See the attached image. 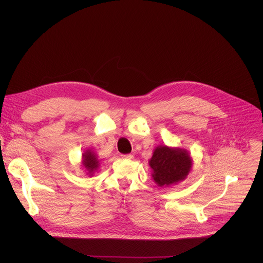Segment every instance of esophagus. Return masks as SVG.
Masks as SVG:
<instances>
[{
  "label": "esophagus",
  "mask_w": 263,
  "mask_h": 263,
  "mask_svg": "<svg viewBox=\"0 0 263 263\" xmlns=\"http://www.w3.org/2000/svg\"><path fill=\"white\" fill-rule=\"evenodd\" d=\"M122 157L124 159H133V155H131V154H125V155H122Z\"/></svg>",
  "instance_id": "34e87169"
}]
</instances>
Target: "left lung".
<instances>
[{"label":"left lung","mask_w":263,"mask_h":263,"mask_svg":"<svg viewBox=\"0 0 263 263\" xmlns=\"http://www.w3.org/2000/svg\"><path fill=\"white\" fill-rule=\"evenodd\" d=\"M152 177L160 187H167L183 181L192 170L193 160L186 149L158 145L148 161Z\"/></svg>","instance_id":"8db88e82"}]
</instances>
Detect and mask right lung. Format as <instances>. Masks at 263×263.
<instances>
[{"instance_id":"1","label":"right lung","mask_w":263,"mask_h":263,"mask_svg":"<svg viewBox=\"0 0 263 263\" xmlns=\"http://www.w3.org/2000/svg\"><path fill=\"white\" fill-rule=\"evenodd\" d=\"M82 164L87 171V174L89 176H92V174L98 170L100 161L91 149H87V151H85L82 155Z\"/></svg>"}]
</instances>
